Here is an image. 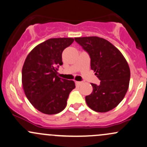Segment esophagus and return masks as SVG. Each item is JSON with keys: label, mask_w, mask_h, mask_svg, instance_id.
<instances>
[{"label": "esophagus", "mask_w": 147, "mask_h": 147, "mask_svg": "<svg viewBox=\"0 0 147 147\" xmlns=\"http://www.w3.org/2000/svg\"><path fill=\"white\" fill-rule=\"evenodd\" d=\"M75 84H77V85H81V84H83L82 82H78V81H75Z\"/></svg>", "instance_id": "obj_1"}]
</instances>
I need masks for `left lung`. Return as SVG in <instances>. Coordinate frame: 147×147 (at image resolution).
Masks as SVG:
<instances>
[{
	"label": "left lung",
	"instance_id": "obj_1",
	"mask_svg": "<svg viewBox=\"0 0 147 147\" xmlns=\"http://www.w3.org/2000/svg\"><path fill=\"white\" fill-rule=\"evenodd\" d=\"M75 40L89 54L91 69L101 80L99 85L91 83L93 91L86 96V104L96 112L112 110L123 99L129 87L127 62L121 52L104 38L86 36Z\"/></svg>",
	"mask_w": 147,
	"mask_h": 147
}]
</instances>
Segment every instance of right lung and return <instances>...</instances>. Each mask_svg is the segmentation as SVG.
<instances>
[{
    "instance_id": "obj_1",
    "label": "right lung",
    "mask_w": 147,
    "mask_h": 147,
    "mask_svg": "<svg viewBox=\"0 0 147 147\" xmlns=\"http://www.w3.org/2000/svg\"><path fill=\"white\" fill-rule=\"evenodd\" d=\"M72 38H53L35 46L22 67V83L24 94L40 112L53 115L64 110L71 91L72 80L58 78V67L63 65L62 53L73 43Z\"/></svg>"
}]
</instances>
